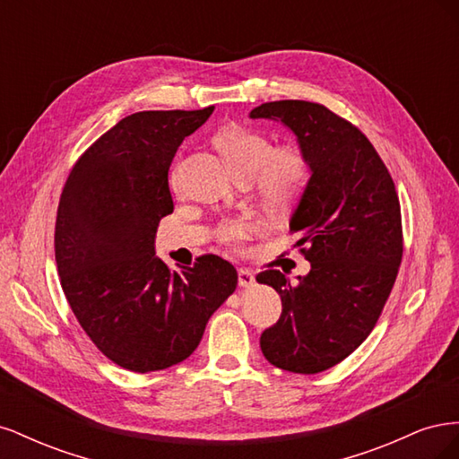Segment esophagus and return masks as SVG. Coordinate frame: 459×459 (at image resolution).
Here are the masks:
<instances>
[{"label":"esophagus","instance_id":"obj_1","mask_svg":"<svg viewBox=\"0 0 459 459\" xmlns=\"http://www.w3.org/2000/svg\"><path fill=\"white\" fill-rule=\"evenodd\" d=\"M238 281H239V287H251L255 283V273L251 270H239L238 272Z\"/></svg>","mask_w":459,"mask_h":459}]
</instances>
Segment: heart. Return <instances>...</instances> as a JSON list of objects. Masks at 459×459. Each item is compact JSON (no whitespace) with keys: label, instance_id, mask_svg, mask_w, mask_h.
<instances>
[{"label":"heart","instance_id":"heart-1","mask_svg":"<svg viewBox=\"0 0 459 459\" xmlns=\"http://www.w3.org/2000/svg\"><path fill=\"white\" fill-rule=\"evenodd\" d=\"M214 145L241 179H251L258 195L272 206H285L307 184L310 164L299 149L280 147L266 134L226 126L214 135ZM253 221L230 218L218 228V241L231 248H241L251 238Z\"/></svg>","mask_w":459,"mask_h":459}]
</instances>
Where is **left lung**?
Listing matches in <instances>:
<instances>
[{
  "instance_id": "1",
  "label": "left lung",
  "mask_w": 459,
  "mask_h": 459,
  "mask_svg": "<svg viewBox=\"0 0 459 459\" xmlns=\"http://www.w3.org/2000/svg\"><path fill=\"white\" fill-rule=\"evenodd\" d=\"M251 118L293 130L312 170L289 224L312 270L297 285L280 270L256 275L283 307L260 349L275 368L319 373L368 339L391 295L404 251L398 193L368 137L325 105L270 101Z\"/></svg>"
}]
</instances>
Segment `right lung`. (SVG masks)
<instances>
[{"mask_svg":"<svg viewBox=\"0 0 459 459\" xmlns=\"http://www.w3.org/2000/svg\"><path fill=\"white\" fill-rule=\"evenodd\" d=\"M212 110L122 118L82 152L63 187L55 220L63 293L91 342L124 369L184 362L238 285V272L216 255L178 270L155 256L157 228L174 211L172 159Z\"/></svg>","mask_w":459,"mask_h":459,"instance_id":"obj_1","label":"right lung"}]
</instances>
